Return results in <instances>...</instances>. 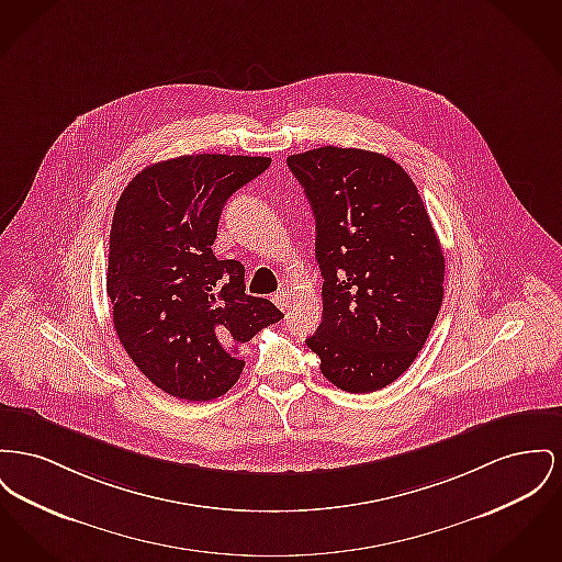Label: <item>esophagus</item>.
<instances>
[{
  "instance_id": "obj_1",
  "label": "esophagus",
  "mask_w": 562,
  "mask_h": 562,
  "mask_svg": "<svg viewBox=\"0 0 562 562\" xmlns=\"http://www.w3.org/2000/svg\"><path fill=\"white\" fill-rule=\"evenodd\" d=\"M273 301H276V305H278L280 310H286V307H289V295H286V291H278V293L273 295Z\"/></svg>"
}]
</instances>
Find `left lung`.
Here are the masks:
<instances>
[{
    "label": "left lung",
    "instance_id": "left-lung-1",
    "mask_svg": "<svg viewBox=\"0 0 562 562\" xmlns=\"http://www.w3.org/2000/svg\"><path fill=\"white\" fill-rule=\"evenodd\" d=\"M316 221L323 323L307 348L348 393L407 371L443 301V250L425 201L393 159L323 146L286 159Z\"/></svg>",
    "mask_w": 562,
    "mask_h": 562
}]
</instances>
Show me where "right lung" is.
I'll return each mask as SVG.
<instances>
[{
  "instance_id": "obj_1",
  "label": "right lung",
  "mask_w": 562,
  "mask_h": 562,
  "mask_svg": "<svg viewBox=\"0 0 562 562\" xmlns=\"http://www.w3.org/2000/svg\"><path fill=\"white\" fill-rule=\"evenodd\" d=\"M269 157L184 155L142 169L116 203L105 291L135 367L164 393L210 401L237 382L239 346L284 314L246 295L244 265L212 244L225 203Z\"/></svg>"
}]
</instances>
